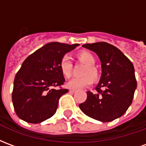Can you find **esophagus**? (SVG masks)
Instances as JSON below:
<instances>
[{"mask_svg": "<svg viewBox=\"0 0 146 146\" xmlns=\"http://www.w3.org/2000/svg\"><path fill=\"white\" fill-rule=\"evenodd\" d=\"M69 92H70V93H74V92H76V90H74V89H70Z\"/></svg>", "mask_w": 146, "mask_h": 146, "instance_id": "1", "label": "esophagus"}]
</instances>
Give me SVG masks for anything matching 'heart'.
I'll use <instances>...</instances> for the list:
<instances>
[{"label": "heart", "instance_id": "1", "mask_svg": "<svg viewBox=\"0 0 146 146\" xmlns=\"http://www.w3.org/2000/svg\"><path fill=\"white\" fill-rule=\"evenodd\" d=\"M76 56L80 62L84 63L86 67L83 71L84 76L73 78L67 83V87L72 89H80L88 87L94 80H97L99 78V72L98 69L94 66L96 62L95 55L88 51H79ZM59 70L62 75L65 78H70L72 73V62L70 58L67 55H64L59 62Z\"/></svg>", "mask_w": 146, "mask_h": 146}]
</instances>
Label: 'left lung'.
<instances>
[{"label": "left lung", "mask_w": 146, "mask_h": 146, "mask_svg": "<svg viewBox=\"0 0 146 146\" xmlns=\"http://www.w3.org/2000/svg\"><path fill=\"white\" fill-rule=\"evenodd\" d=\"M83 47L98 54L102 73L95 88L97 93L87 92V99L79 107L91 118L110 122L123 116L131 105L137 88L134 66L118 48L106 42Z\"/></svg>", "instance_id": "obj_1"}]
</instances>
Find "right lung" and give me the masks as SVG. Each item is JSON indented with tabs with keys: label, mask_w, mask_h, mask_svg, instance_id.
<instances>
[{
	"label": "right lung",
	"mask_w": 146,
	"mask_h": 146,
	"mask_svg": "<svg viewBox=\"0 0 146 146\" xmlns=\"http://www.w3.org/2000/svg\"><path fill=\"white\" fill-rule=\"evenodd\" d=\"M78 44L48 43L25 59L14 80L12 102L17 116L31 123L43 122L54 115L58 100L68 89L59 70V62ZM58 86V89H54Z\"/></svg>",
	"instance_id": "1"
}]
</instances>
